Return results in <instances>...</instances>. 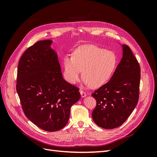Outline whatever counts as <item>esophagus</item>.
Masks as SVG:
<instances>
[{
  "label": "esophagus",
  "mask_w": 157,
  "mask_h": 157,
  "mask_svg": "<svg viewBox=\"0 0 157 157\" xmlns=\"http://www.w3.org/2000/svg\"><path fill=\"white\" fill-rule=\"evenodd\" d=\"M80 95H81V97H82V98H85V97L86 96V94L85 93V92L83 91V90H80Z\"/></svg>",
  "instance_id": "esophagus-1"
}]
</instances>
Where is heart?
Returning <instances> with one entry per match:
<instances>
[{
  "label": "heart",
  "instance_id": "b5f03b06",
  "mask_svg": "<svg viewBox=\"0 0 157 157\" xmlns=\"http://www.w3.org/2000/svg\"><path fill=\"white\" fill-rule=\"evenodd\" d=\"M117 65L115 52L93 44H84L75 48L72 56L62 59L63 75L66 81L76 84L82 75L84 82L92 87L101 86L111 77Z\"/></svg>",
  "mask_w": 157,
  "mask_h": 157
}]
</instances>
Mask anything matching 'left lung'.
Segmentation results:
<instances>
[{
	"label": "left lung",
	"instance_id": "obj_1",
	"mask_svg": "<svg viewBox=\"0 0 157 157\" xmlns=\"http://www.w3.org/2000/svg\"><path fill=\"white\" fill-rule=\"evenodd\" d=\"M121 46L122 57L111 78L92 94L97 101L92 114L93 121L105 129L121 126L138 101L140 65L129 47Z\"/></svg>",
	"mask_w": 157,
	"mask_h": 157
}]
</instances>
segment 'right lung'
Segmentation results:
<instances>
[{"label": "right lung", "mask_w": 157, "mask_h": 157, "mask_svg": "<svg viewBox=\"0 0 157 157\" xmlns=\"http://www.w3.org/2000/svg\"><path fill=\"white\" fill-rule=\"evenodd\" d=\"M53 41H38L18 63L16 90L25 116L41 129L55 132L68 122L70 109L80 98L78 89L65 81Z\"/></svg>", "instance_id": "obj_1"}]
</instances>
